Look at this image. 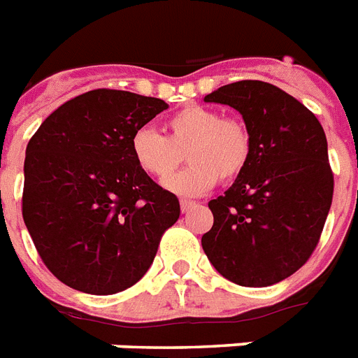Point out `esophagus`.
Returning a JSON list of instances; mask_svg holds the SVG:
<instances>
[{
  "label": "esophagus",
  "instance_id": "34e87169",
  "mask_svg": "<svg viewBox=\"0 0 358 358\" xmlns=\"http://www.w3.org/2000/svg\"><path fill=\"white\" fill-rule=\"evenodd\" d=\"M195 206H196V204L193 201H180V208H182V212H184V213H187L189 210H193Z\"/></svg>",
  "mask_w": 358,
  "mask_h": 358
}]
</instances>
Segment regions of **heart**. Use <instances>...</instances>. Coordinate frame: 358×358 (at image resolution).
Instances as JSON below:
<instances>
[{"label":"heart","instance_id":"b5f03b06","mask_svg":"<svg viewBox=\"0 0 358 358\" xmlns=\"http://www.w3.org/2000/svg\"><path fill=\"white\" fill-rule=\"evenodd\" d=\"M250 134L238 119H223L219 111L187 106L167 120V137L143 126L135 129L129 148L137 167L152 178L166 180L185 153L190 167L165 182V189L180 196H199L221 182H232L250 159Z\"/></svg>","mask_w":358,"mask_h":358}]
</instances>
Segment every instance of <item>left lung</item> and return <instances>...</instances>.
I'll list each match as a JSON object with an SVG mask.
<instances>
[{
	"mask_svg": "<svg viewBox=\"0 0 358 358\" xmlns=\"http://www.w3.org/2000/svg\"><path fill=\"white\" fill-rule=\"evenodd\" d=\"M239 111L250 159L232 187L208 202V260L239 286L262 288L294 275L316 249L333 202L327 137L316 115L266 81H236L204 96Z\"/></svg>",
	"mask_w": 358,
	"mask_h": 358,
	"instance_id": "8db88e82",
	"label": "left lung"
}]
</instances>
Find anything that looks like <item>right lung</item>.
I'll return each instance as SVG.
<instances>
[{
    "mask_svg": "<svg viewBox=\"0 0 358 358\" xmlns=\"http://www.w3.org/2000/svg\"><path fill=\"white\" fill-rule=\"evenodd\" d=\"M169 106L96 89L57 108L25 148L22 213L42 262L70 288L134 286L180 217L176 195L137 167L129 139Z\"/></svg>",
    "mask_w": 358,
    "mask_h": 358,
    "instance_id": "1",
    "label": "right lung"
}]
</instances>
